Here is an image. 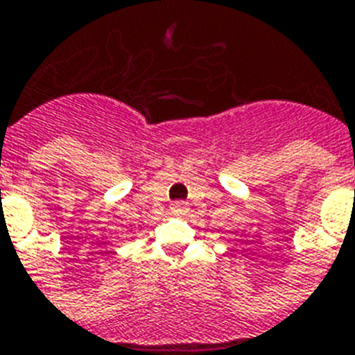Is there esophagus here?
Masks as SVG:
<instances>
[{"label":"esophagus","instance_id":"34e87169","mask_svg":"<svg viewBox=\"0 0 355 355\" xmlns=\"http://www.w3.org/2000/svg\"><path fill=\"white\" fill-rule=\"evenodd\" d=\"M169 209L173 214H186L189 207H187V202H173Z\"/></svg>","mask_w":355,"mask_h":355}]
</instances>
